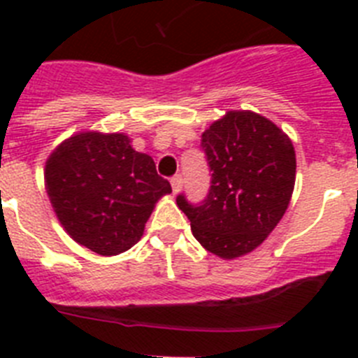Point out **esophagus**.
<instances>
[{
  "instance_id": "obj_1",
  "label": "esophagus",
  "mask_w": 358,
  "mask_h": 358,
  "mask_svg": "<svg viewBox=\"0 0 358 358\" xmlns=\"http://www.w3.org/2000/svg\"><path fill=\"white\" fill-rule=\"evenodd\" d=\"M170 182H172V189L173 194H179L182 188V177L181 176H173L172 179H170Z\"/></svg>"
}]
</instances>
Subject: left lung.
<instances>
[{"label": "left lung", "mask_w": 358, "mask_h": 358, "mask_svg": "<svg viewBox=\"0 0 358 358\" xmlns=\"http://www.w3.org/2000/svg\"><path fill=\"white\" fill-rule=\"evenodd\" d=\"M201 147L210 192L199 204L177 195V206L202 248L233 260L258 248L289 208L296 152L285 132L251 110H229L211 123Z\"/></svg>", "instance_id": "left-lung-1"}]
</instances>
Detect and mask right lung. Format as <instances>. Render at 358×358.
Here are the masks:
<instances>
[{"label":"right lung","instance_id":"add662e5","mask_svg":"<svg viewBox=\"0 0 358 358\" xmlns=\"http://www.w3.org/2000/svg\"><path fill=\"white\" fill-rule=\"evenodd\" d=\"M44 181L62 227L96 255L115 256L143 236L163 195L172 192L156 163L125 134L80 132L46 161Z\"/></svg>","mask_w":358,"mask_h":358}]
</instances>
